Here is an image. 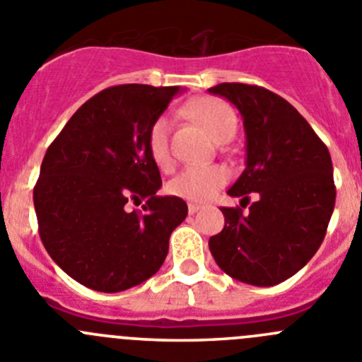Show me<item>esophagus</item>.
I'll return each instance as SVG.
<instances>
[{"label":"esophagus","mask_w":362,"mask_h":362,"mask_svg":"<svg viewBox=\"0 0 362 362\" xmlns=\"http://www.w3.org/2000/svg\"><path fill=\"white\" fill-rule=\"evenodd\" d=\"M200 205H198V204H189L187 205V211H189V214H197V212L198 211H200Z\"/></svg>","instance_id":"34e87169"}]
</instances>
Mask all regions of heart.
<instances>
[{
	"mask_svg": "<svg viewBox=\"0 0 362 362\" xmlns=\"http://www.w3.org/2000/svg\"><path fill=\"white\" fill-rule=\"evenodd\" d=\"M189 116L194 117L218 143L230 141L238 132V116L230 105L218 98H202L187 107ZM170 117L158 116L148 130V150L155 164L168 170L173 162L170 146ZM228 182V171L221 165L187 168L168 184L173 197L189 202H207Z\"/></svg>",
	"mask_w": 362,
	"mask_h": 362,
	"instance_id": "obj_1",
	"label": "heart"
}]
</instances>
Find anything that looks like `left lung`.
Masks as SVG:
<instances>
[{
  "label": "left lung",
  "instance_id": "1",
  "mask_svg": "<svg viewBox=\"0 0 362 362\" xmlns=\"http://www.w3.org/2000/svg\"><path fill=\"white\" fill-rule=\"evenodd\" d=\"M209 93L227 98L243 117L246 168L228 189L246 207H223L225 227L209 239L212 257L232 279L275 286L318 252L334 204L332 160L298 110L279 94L248 83H219Z\"/></svg>",
  "mask_w": 362,
  "mask_h": 362
}]
</instances>
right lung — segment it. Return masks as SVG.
I'll return each instance as SVG.
<instances>
[{
  "mask_svg": "<svg viewBox=\"0 0 362 362\" xmlns=\"http://www.w3.org/2000/svg\"><path fill=\"white\" fill-rule=\"evenodd\" d=\"M180 87L124 83L103 89L49 144L33 187L39 235L76 282L101 293L139 286L158 272L170 235L187 216L162 180L148 130ZM147 200L143 211L132 203Z\"/></svg>",
  "mask_w": 362,
  "mask_h": 362,
  "instance_id": "right-lung-1",
  "label": "right lung"
}]
</instances>
